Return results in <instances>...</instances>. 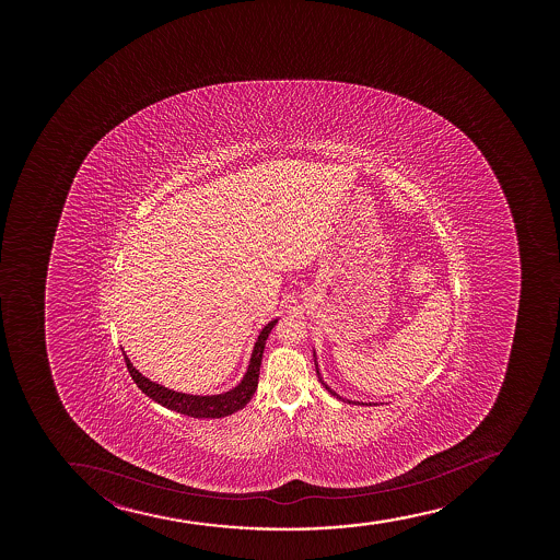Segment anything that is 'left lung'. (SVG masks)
Masks as SVG:
<instances>
[{
    "label": "left lung",
    "instance_id": "1",
    "mask_svg": "<svg viewBox=\"0 0 560 560\" xmlns=\"http://www.w3.org/2000/svg\"><path fill=\"white\" fill-rule=\"evenodd\" d=\"M314 362H315V372H317V377H319V383H322L323 386H325V390H327L328 394H332V396H335V398H338L340 399V401H348V404H354V406H357V404H359V406H377V404H362V401H349V399H346V398H341L340 394H336L335 390H332V388H330V386L327 385V383H325V381H323V377H322V373H319V366H317V354H315V349H314Z\"/></svg>",
    "mask_w": 560,
    "mask_h": 560
}]
</instances>
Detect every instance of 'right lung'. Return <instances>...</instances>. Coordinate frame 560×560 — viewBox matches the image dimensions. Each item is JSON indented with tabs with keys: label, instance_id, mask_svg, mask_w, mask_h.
Here are the masks:
<instances>
[{
	"label": "right lung",
	"instance_id": "1",
	"mask_svg": "<svg viewBox=\"0 0 560 560\" xmlns=\"http://www.w3.org/2000/svg\"><path fill=\"white\" fill-rule=\"evenodd\" d=\"M277 319L267 323L261 332L257 336L254 349H252L250 360H248V366H246L245 375L243 380L238 381L237 385L225 390V393L211 394V396H198V394H185L172 390L167 386L159 385L154 381L148 380L143 373L136 370L135 364L130 362L127 353L125 354V364L129 368L130 377L135 380L138 388L143 394H148L149 398L172 409V411L180 412V415H187L192 418H222L228 415L237 412L238 409L250 401L252 396L256 393L257 380H259V366H261V357H264L265 341L269 338L270 330L277 325Z\"/></svg>",
	"mask_w": 560,
	"mask_h": 560
}]
</instances>
